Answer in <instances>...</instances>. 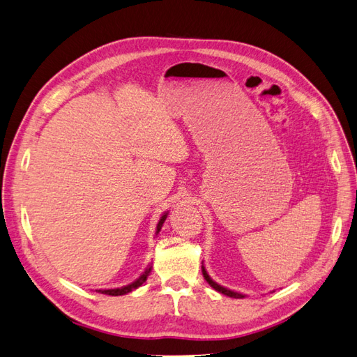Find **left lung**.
<instances>
[{"label": "left lung", "mask_w": 357, "mask_h": 357, "mask_svg": "<svg viewBox=\"0 0 357 357\" xmlns=\"http://www.w3.org/2000/svg\"><path fill=\"white\" fill-rule=\"evenodd\" d=\"M202 274H204V278H205V280L209 283V285H211L215 291L222 292V294H225V296H227V297H232V298H243V297H244L243 294H240V292H235V291L227 289V288H225V287H222V285H218L217 282H214L211 278H209V274L206 273V270H205L204 266H202Z\"/></svg>", "instance_id": "obj_1"}]
</instances>
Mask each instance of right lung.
I'll return each instance as SVG.
<instances>
[{
	"label": "right lung",
	"instance_id": "1",
	"mask_svg": "<svg viewBox=\"0 0 357 357\" xmlns=\"http://www.w3.org/2000/svg\"><path fill=\"white\" fill-rule=\"evenodd\" d=\"M166 218H167V213H164V215L160 218V222H158V225H157V232H155L157 235H158V232L161 231L162 223L166 222ZM149 273H151V267L146 268V270L143 271L142 276H140L139 279H135L132 283H130V285L121 287V288H113V289H96V291L100 292V294H107V296H123V294H128V292H131V291L137 289L139 287H142L143 283L146 282V279H148Z\"/></svg>",
	"mask_w": 357,
	"mask_h": 357
}]
</instances>
